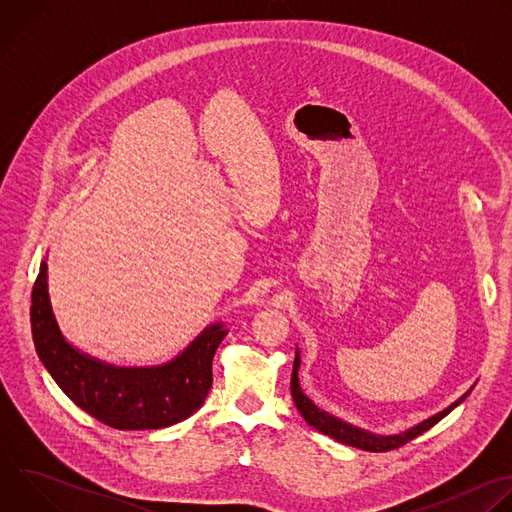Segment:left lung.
Masks as SVG:
<instances>
[{
  "mask_svg": "<svg viewBox=\"0 0 512 512\" xmlns=\"http://www.w3.org/2000/svg\"><path fill=\"white\" fill-rule=\"evenodd\" d=\"M298 369H300V356H298V352H296L294 371H291V385H289V387H291V397H294V403H296L298 411L302 413V417L306 419V423L312 425V427H316L318 431L330 435L332 440H336V442H342V444H348V446H354V448H360V450H367V452H389V450H397V448L405 446L407 442L415 440L417 435H421L423 431H427L429 427H433L437 421L444 419V417H446L454 407H458V405L470 395V391H472V389H470L466 395H462V397H460L456 403H452L448 409H444V411H440L437 415L425 419L423 423L415 425L413 429H409V431H405V433L391 435V437H379V435H373V433H369V431H362V429H358V427H352V425H348V423H344V421L332 417V415L326 413V411H320V409L304 395V391L300 389Z\"/></svg>",
  "mask_w": 512,
  "mask_h": 512,
  "instance_id": "obj_1",
  "label": "left lung"
}]
</instances>
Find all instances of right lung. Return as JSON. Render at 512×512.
<instances>
[{
    "instance_id": "right-lung-1",
    "label": "right lung",
    "mask_w": 512,
    "mask_h": 512,
    "mask_svg": "<svg viewBox=\"0 0 512 512\" xmlns=\"http://www.w3.org/2000/svg\"><path fill=\"white\" fill-rule=\"evenodd\" d=\"M46 269L42 263L32 287V338L46 371L72 403L101 423L127 431L174 425L202 405L212 385V356L227 336L223 324L206 328L164 367H111L62 338L48 300Z\"/></svg>"
}]
</instances>
